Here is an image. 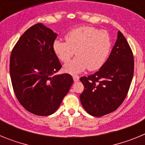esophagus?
<instances>
[{
  "label": "esophagus",
  "instance_id": "1",
  "mask_svg": "<svg viewBox=\"0 0 145 145\" xmlns=\"http://www.w3.org/2000/svg\"><path fill=\"white\" fill-rule=\"evenodd\" d=\"M72 78H73L74 81H75V82L78 81V80H79V76H78V75H72Z\"/></svg>",
  "mask_w": 145,
  "mask_h": 145
}]
</instances>
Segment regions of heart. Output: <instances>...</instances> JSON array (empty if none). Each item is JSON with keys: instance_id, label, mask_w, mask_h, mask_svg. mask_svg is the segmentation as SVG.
I'll return each mask as SVG.
<instances>
[{"instance_id": "b5f03b06", "label": "heart", "mask_w": 145, "mask_h": 145, "mask_svg": "<svg viewBox=\"0 0 145 145\" xmlns=\"http://www.w3.org/2000/svg\"><path fill=\"white\" fill-rule=\"evenodd\" d=\"M66 42L55 40L54 51L59 59L67 62L75 55L77 57L65 65L64 70L70 74L79 73L88 69L95 71L100 69L107 61L112 40L105 30L91 26H82L69 32Z\"/></svg>"}]
</instances>
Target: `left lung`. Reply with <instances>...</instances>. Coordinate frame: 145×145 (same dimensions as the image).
Here are the masks:
<instances>
[{
    "label": "left lung",
    "instance_id": "8db88e82",
    "mask_svg": "<svg viewBox=\"0 0 145 145\" xmlns=\"http://www.w3.org/2000/svg\"><path fill=\"white\" fill-rule=\"evenodd\" d=\"M134 55L120 31L105 65L93 75L81 77L84 90L80 95L88 114L101 117L117 110L129 92L134 75Z\"/></svg>",
    "mask_w": 145,
    "mask_h": 145
}]
</instances>
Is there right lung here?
I'll return each instance as SVG.
<instances>
[{
  "mask_svg": "<svg viewBox=\"0 0 145 145\" xmlns=\"http://www.w3.org/2000/svg\"><path fill=\"white\" fill-rule=\"evenodd\" d=\"M57 34L41 23L24 33L10 57V76L15 95L25 110L39 116L53 114L70 90V74L55 75L61 65L54 51Z\"/></svg>",
  "mask_w": 145,
  "mask_h": 145,
  "instance_id": "obj_1",
  "label": "right lung"
}]
</instances>
